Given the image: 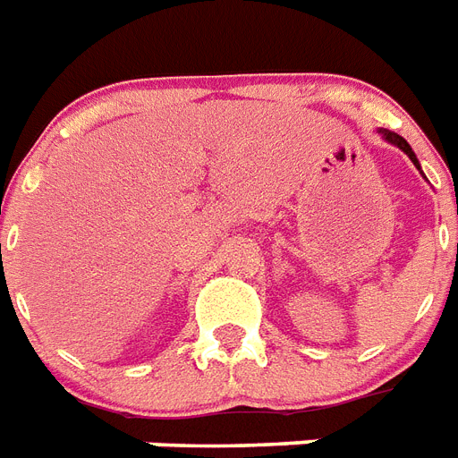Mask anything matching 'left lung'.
Listing matches in <instances>:
<instances>
[{
	"mask_svg": "<svg viewBox=\"0 0 458 458\" xmlns=\"http://www.w3.org/2000/svg\"><path fill=\"white\" fill-rule=\"evenodd\" d=\"M383 137L387 139V141H390V144H394V146H400L402 151L407 153L409 158H411V163H414L416 167H419V160H416V156H414V151H411V146L407 144V139L404 137H400V134H397V131H390V130H383Z\"/></svg>",
	"mask_w": 458,
	"mask_h": 458,
	"instance_id": "1",
	"label": "left lung"
}]
</instances>
